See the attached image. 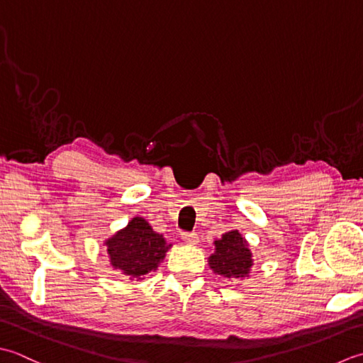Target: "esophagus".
I'll return each mask as SVG.
<instances>
[{
    "label": "esophagus",
    "instance_id": "34e87169",
    "mask_svg": "<svg viewBox=\"0 0 363 363\" xmlns=\"http://www.w3.org/2000/svg\"><path fill=\"white\" fill-rule=\"evenodd\" d=\"M182 240L186 244H197L199 236L196 232H184V233H182Z\"/></svg>",
    "mask_w": 363,
    "mask_h": 363
}]
</instances>
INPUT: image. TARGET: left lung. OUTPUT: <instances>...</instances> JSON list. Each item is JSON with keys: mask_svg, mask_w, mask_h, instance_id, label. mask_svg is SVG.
Wrapping results in <instances>:
<instances>
[{"mask_svg": "<svg viewBox=\"0 0 363 363\" xmlns=\"http://www.w3.org/2000/svg\"><path fill=\"white\" fill-rule=\"evenodd\" d=\"M216 250L208 258L210 268L219 276L227 279H238L249 274L252 266V254L247 247V241L238 230L223 235V238L214 241Z\"/></svg>", "mask_w": 363, "mask_h": 363, "instance_id": "left-lung-1", "label": "left lung"}]
</instances>
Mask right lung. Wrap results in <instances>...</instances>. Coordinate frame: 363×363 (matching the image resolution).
Here are the masks:
<instances>
[{"instance_id":"add662e5","label":"right lung","mask_w":363,"mask_h":363,"mask_svg":"<svg viewBox=\"0 0 363 363\" xmlns=\"http://www.w3.org/2000/svg\"><path fill=\"white\" fill-rule=\"evenodd\" d=\"M105 244L111 264L131 280L157 269L171 247L162 235L153 232L144 218H133L123 230L117 232Z\"/></svg>"}]
</instances>
